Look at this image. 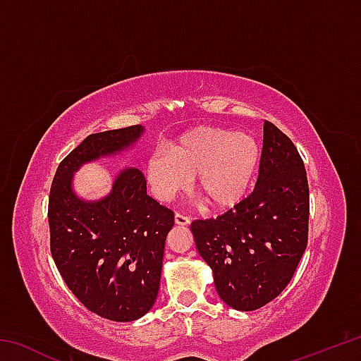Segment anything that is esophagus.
I'll return each mask as SVG.
<instances>
[{"label":"esophagus","instance_id":"esophagus-1","mask_svg":"<svg viewBox=\"0 0 361 361\" xmlns=\"http://www.w3.org/2000/svg\"><path fill=\"white\" fill-rule=\"evenodd\" d=\"M175 223L178 226H188L189 223H191V219L185 215H181V213H175Z\"/></svg>","mask_w":361,"mask_h":361}]
</instances>
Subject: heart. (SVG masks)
Masks as SVG:
<instances>
[{"instance_id": "heart-1", "label": "heart", "mask_w": 361, "mask_h": 361, "mask_svg": "<svg viewBox=\"0 0 361 361\" xmlns=\"http://www.w3.org/2000/svg\"><path fill=\"white\" fill-rule=\"evenodd\" d=\"M259 161V146L247 132L200 127L186 133L169 151L146 162V178L154 197L169 202L191 188L215 210L234 207L252 186Z\"/></svg>"}]
</instances>
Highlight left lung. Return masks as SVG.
<instances>
[{
    "label": "left lung",
    "instance_id": "obj_1",
    "mask_svg": "<svg viewBox=\"0 0 361 361\" xmlns=\"http://www.w3.org/2000/svg\"><path fill=\"white\" fill-rule=\"evenodd\" d=\"M253 192L215 219H195L191 232L212 267L219 298L248 312L276 299L307 247L309 185L296 146L264 121Z\"/></svg>",
    "mask_w": 361,
    "mask_h": 361
}]
</instances>
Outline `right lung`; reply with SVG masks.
<instances>
[{
    "instance_id": "1",
    "label": "right lung",
    "mask_w": 361,
    "mask_h": 361,
    "mask_svg": "<svg viewBox=\"0 0 361 361\" xmlns=\"http://www.w3.org/2000/svg\"><path fill=\"white\" fill-rule=\"evenodd\" d=\"M145 127L92 133L66 156L49 194L51 253L60 276L90 312L133 322L154 305L173 212L146 194L137 167L122 169L105 197L85 200L73 188L84 164L133 148Z\"/></svg>"
}]
</instances>
